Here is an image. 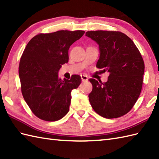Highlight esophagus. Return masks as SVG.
Here are the masks:
<instances>
[{
  "label": "esophagus",
  "instance_id": "esophagus-1",
  "mask_svg": "<svg viewBox=\"0 0 159 159\" xmlns=\"http://www.w3.org/2000/svg\"><path fill=\"white\" fill-rule=\"evenodd\" d=\"M80 77H81V80L83 82H86L88 80V77H87V76L85 75V74H81Z\"/></svg>",
  "mask_w": 159,
  "mask_h": 159
}]
</instances>
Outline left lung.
I'll return each mask as SVG.
<instances>
[{
  "label": "left lung",
  "instance_id": "left-lung-1",
  "mask_svg": "<svg viewBox=\"0 0 159 159\" xmlns=\"http://www.w3.org/2000/svg\"><path fill=\"white\" fill-rule=\"evenodd\" d=\"M86 36L99 45L96 67L109 72L106 83L90 79L93 89L89 100L93 110L112 119L129 112L143 85L144 62L132 39L120 31H87Z\"/></svg>",
  "mask_w": 159,
  "mask_h": 159
}]
</instances>
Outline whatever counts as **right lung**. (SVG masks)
Returning <instances> with one entry per match:
<instances>
[{
  "instance_id": "obj_1",
  "label": "right lung",
  "mask_w": 159,
  "mask_h": 159,
  "mask_svg": "<svg viewBox=\"0 0 159 159\" xmlns=\"http://www.w3.org/2000/svg\"><path fill=\"white\" fill-rule=\"evenodd\" d=\"M84 31H58L40 33L30 40L19 64V77L24 99L39 119L54 121L67 113L71 92L81 83L79 75L70 80L59 78L61 65L68 62L70 46Z\"/></svg>"
}]
</instances>
